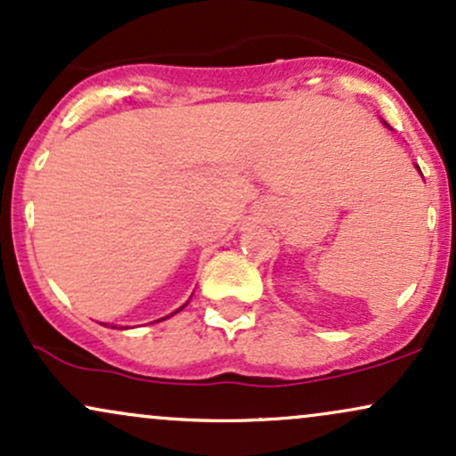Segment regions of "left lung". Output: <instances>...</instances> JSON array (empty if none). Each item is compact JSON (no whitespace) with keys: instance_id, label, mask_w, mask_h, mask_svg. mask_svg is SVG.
<instances>
[{"instance_id":"1","label":"left lung","mask_w":456,"mask_h":456,"mask_svg":"<svg viewBox=\"0 0 456 456\" xmlns=\"http://www.w3.org/2000/svg\"><path fill=\"white\" fill-rule=\"evenodd\" d=\"M416 168H419V166H416ZM419 170H420V168H419Z\"/></svg>"}]
</instances>
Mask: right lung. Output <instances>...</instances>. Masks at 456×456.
Returning <instances> with one entry per match:
<instances>
[{"label": "right lung", "instance_id": "add662e5", "mask_svg": "<svg viewBox=\"0 0 456 456\" xmlns=\"http://www.w3.org/2000/svg\"><path fill=\"white\" fill-rule=\"evenodd\" d=\"M187 305V303H185ZM185 305H183V307H185ZM183 307H179V309H176V312H173V314H170V315H175V314H179L181 312V309H183ZM170 315H166V318H170ZM164 320V318H162ZM158 322H159V320H158ZM112 329H115V326H112Z\"/></svg>", "mask_w": 456, "mask_h": 456}]
</instances>
